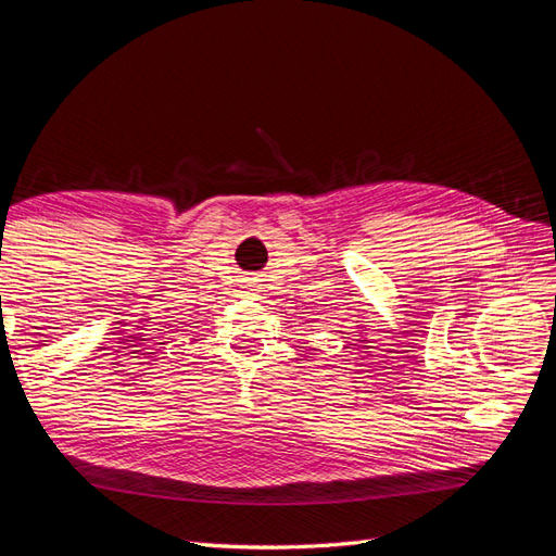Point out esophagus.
<instances>
[{
    "label": "esophagus",
    "instance_id": "esophagus-1",
    "mask_svg": "<svg viewBox=\"0 0 556 556\" xmlns=\"http://www.w3.org/2000/svg\"><path fill=\"white\" fill-rule=\"evenodd\" d=\"M252 296H257V294H255V292H252Z\"/></svg>",
    "mask_w": 556,
    "mask_h": 556
}]
</instances>
